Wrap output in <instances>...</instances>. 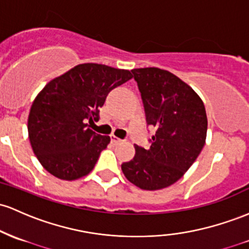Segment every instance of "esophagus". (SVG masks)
Wrapping results in <instances>:
<instances>
[{
    "label": "esophagus",
    "instance_id": "1",
    "mask_svg": "<svg viewBox=\"0 0 249 249\" xmlns=\"http://www.w3.org/2000/svg\"><path fill=\"white\" fill-rule=\"evenodd\" d=\"M111 142H112V143H113V144H119V143H122V139H120V138H118V137H116V136H114V135H112L111 136Z\"/></svg>",
    "mask_w": 249,
    "mask_h": 249
}]
</instances>
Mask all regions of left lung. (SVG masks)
Instances as JSON below:
<instances>
[{
  "mask_svg": "<svg viewBox=\"0 0 249 249\" xmlns=\"http://www.w3.org/2000/svg\"><path fill=\"white\" fill-rule=\"evenodd\" d=\"M147 125L156 127L150 149L135 145V157L122 164L129 182L143 190H160L178 181L206 144V107L187 83L157 67L132 70Z\"/></svg>",
  "mask_w": 249,
  "mask_h": 249,
  "instance_id": "left-lung-1",
  "label": "left lung"
}]
</instances>
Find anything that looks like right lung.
<instances>
[{
  "instance_id": "add662e5",
  "label": "right lung",
  "mask_w": 249,
  "mask_h": 249,
  "mask_svg": "<svg viewBox=\"0 0 249 249\" xmlns=\"http://www.w3.org/2000/svg\"><path fill=\"white\" fill-rule=\"evenodd\" d=\"M132 74L100 64L76 65L39 92L28 116V137L41 165L53 176L74 181L93 170L111 138L89 127L111 89Z\"/></svg>"
}]
</instances>
